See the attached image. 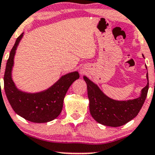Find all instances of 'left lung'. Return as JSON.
Wrapping results in <instances>:
<instances>
[{"label":"left lung","mask_w":155,"mask_h":155,"mask_svg":"<svg viewBox=\"0 0 155 155\" xmlns=\"http://www.w3.org/2000/svg\"><path fill=\"white\" fill-rule=\"evenodd\" d=\"M146 78L148 83L141 90L139 97L120 101L107 97L97 85L84 76L87 84L89 110L92 117L99 124L111 127L121 126L131 120L138 114L147 96L149 90L148 72Z\"/></svg>","instance_id":"obj_1"}]
</instances>
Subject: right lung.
<instances>
[{
  "label": "right lung",
  "mask_w": 155,
  "mask_h": 155,
  "mask_svg": "<svg viewBox=\"0 0 155 155\" xmlns=\"http://www.w3.org/2000/svg\"><path fill=\"white\" fill-rule=\"evenodd\" d=\"M24 33L17 38L9 54L4 74V90L12 108L16 114L33 123L53 120L61 114L68 89L80 77L78 71L62 76L49 89L37 93H27L18 89L12 78L15 51Z\"/></svg>",
  "instance_id": "add662e5"
}]
</instances>
